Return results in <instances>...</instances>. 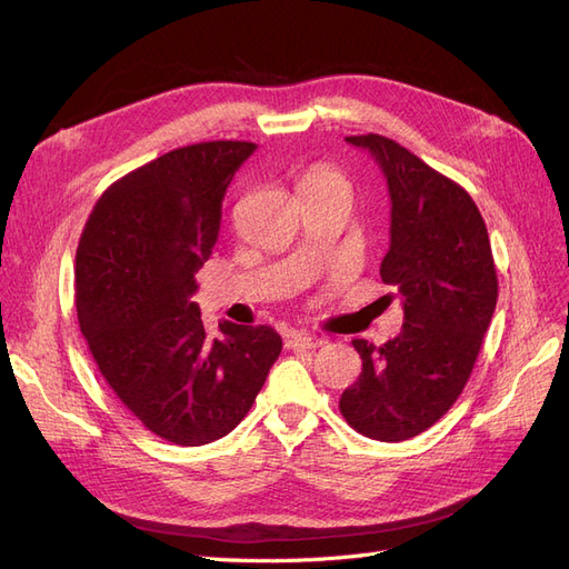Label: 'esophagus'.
Segmentation results:
<instances>
[{"label":"esophagus","instance_id":"esophagus-1","mask_svg":"<svg viewBox=\"0 0 569 569\" xmlns=\"http://www.w3.org/2000/svg\"><path fill=\"white\" fill-rule=\"evenodd\" d=\"M325 339L322 337H311V335H295L289 337L287 349L291 351H316L318 347H322Z\"/></svg>","mask_w":569,"mask_h":569}]
</instances>
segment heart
Wrapping results in <instances>:
<instances>
[{"mask_svg": "<svg viewBox=\"0 0 569 569\" xmlns=\"http://www.w3.org/2000/svg\"><path fill=\"white\" fill-rule=\"evenodd\" d=\"M299 189H347V192H351L349 180L337 168L325 163L308 168L299 182Z\"/></svg>", "mask_w": 569, "mask_h": 569, "instance_id": "obj_1", "label": "heart"}]
</instances>
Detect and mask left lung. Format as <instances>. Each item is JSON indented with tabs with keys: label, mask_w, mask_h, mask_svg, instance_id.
<instances>
[{
	"label": "left lung",
	"mask_w": 569,
	"mask_h": 569,
	"mask_svg": "<svg viewBox=\"0 0 569 569\" xmlns=\"http://www.w3.org/2000/svg\"><path fill=\"white\" fill-rule=\"evenodd\" d=\"M380 163L391 197L382 282L403 297L401 335L353 339L363 372L339 410L356 432L406 441L443 418L468 385L498 299L489 232L465 189L382 134H351Z\"/></svg>",
	"instance_id": "1"
}]
</instances>
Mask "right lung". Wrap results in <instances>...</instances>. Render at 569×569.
Wrapping results in <instances>:
<instances>
[{"label":"right lung","instance_id":"right-lung-1","mask_svg":"<svg viewBox=\"0 0 569 569\" xmlns=\"http://www.w3.org/2000/svg\"><path fill=\"white\" fill-rule=\"evenodd\" d=\"M253 142L180 147L116 180L76 251L80 332L111 391L149 432L211 443L247 418L282 351L268 325L206 332L194 274L216 247L222 199Z\"/></svg>","mask_w":569,"mask_h":569}]
</instances>
